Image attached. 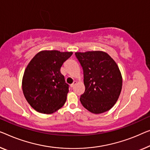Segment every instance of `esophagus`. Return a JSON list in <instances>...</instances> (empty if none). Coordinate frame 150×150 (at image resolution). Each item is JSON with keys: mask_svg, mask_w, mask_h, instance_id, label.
<instances>
[{"mask_svg": "<svg viewBox=\"0 0 150 150\" xmlns=\"http://www.w3.org/2000/svg\"><path fill=\"white\" fill-rule=\"evenodd\" d=\"M76 84H77V81H75H75H73V83L71 85V88H73V87H74Z\"/></svg>", "mask_w": 150, "mask_h": 150, "instance_id": "obj_1", "label": "esophagus"}]
</instances>
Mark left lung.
<instances>
[{"mask_svg": "<svg viewBox=\"0 0 150 150\" xmlns=\"http://www.w3.org/2000/svg\"><path fill=\"white\" fill-rule=\"evenodd\" d=\"M83 71L86 90L80 98L85 108L101 114L112 108L122 89L121 73L116 62L103 51L75 52Z\"/></svg>", "mask_w": 150, "mask_h": 150, "instance_id": "8db88e82", "label": "left lung"}]
</instances>
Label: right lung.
<instances>
[{"mask_svg": "<svg viewBox=\"0 0 150 150\" xmlns=\"http://www.w3.org/2000/svg\"><path fill=\"white\" fill-rule=\"evenodd\" d=\"M72 54V52L42 50L29 62L22 79V89L26 100L35 110L52 114L63 106L69 85L61 68Z\"/></svg>", "mask_w": 150, "mask_h": 150, "instance_id": "right-lung-1", "label": "right lung"}]
</instances>
